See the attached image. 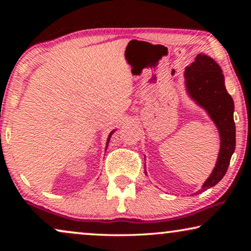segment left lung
Segmentation results:
<instances>
[{"instance_id": "1", "label": "left lung", "mask_w": 251, "mask_h": 251, "mask_svg": "<svg viewBox=\"0 0 251 251\" xmlns=\"http://www.w3.org/2000/svg\"><path fill=\"white\" fill-rule=\"evenodd\" d=\"M184 76L189 96L208 113L220 135L217 163L209 178L203 182L201 189L196 193L199 194L217 185L227 172L236 147V126L233 122L235 107L231 96L225 86L223 71L215 59L205 54H198L195 62L186 67Z\"/></svg>"}]
</instances>
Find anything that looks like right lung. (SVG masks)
<instances>
[{"mask_svg":"<svg viewBox=\"0 0 251 251\" xmlns=\"http://www.w3.org/2000/svg\"><path fill=\"white\" fill-rule=\"evenodd\" d=\"M114 131H115V130H113V131H110V134L108 135V138H107V144H106V145H107L108 146V143H109V139H110V136H112L113 135V133H114ZM107 146H106V150H107Z\"/></svg>","mask_w":251,"mask_h":251,"instance_id":"add662e5","label":"right lung"}]
</instances>
